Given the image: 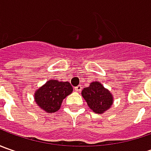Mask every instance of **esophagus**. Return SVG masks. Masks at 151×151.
<instances>
[{"label":"esophagus","instance_id":"obj_1","mask_svg":"<svg viewBox=\"0 0 151 151\" xmlns=\"http://www.w3.org/2000/svg\"><path fill=\"white\" fill-rule=\"evenodd\" d=\"M74 89H75L76 91H78L79 92V91H81L82 90V87H81V86H76Z\"/></svg>","mask_w":151,"mask_h":151}]
</instances>
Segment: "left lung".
I'll list each match as a JSON object with an SVG mask.
<instances>
[{
	"instance_id": "obj_1",
	"label": "left lung",
	"mask_w": 151,
	"mask_h": 151,
	"mask_svg": "<svg viewBox=\"0 0 151 151\" xmlns=\"http://www.w3.org/2000/svg\"><path fill=\"white\" fill-rule=\"evenodd\" d=\"M81 95L88 107L96 113H103L110 108L113 102L112 93L98 81H93L88 87H85Z\"/></svg>"
}]
</instances>
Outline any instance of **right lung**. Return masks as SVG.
<instances>
[{
    "mask_svg": "<svg viewBox=\"0 0 151 151\" xmlns=\"http://www.w3.org/2000/svg\"><path fill=\"white\" fill-rule=\"evenodd\" d=\"M72 91V86L68 81L50 80L35 91L34 99L38 107L46 113H55L60 108L63 100Z\"/></svg>",
    "mask_w": 151,
    "mask_h": 151,
    "instance_id": "right-lung-1",
    "label": "right lung"
}]
</instances>
